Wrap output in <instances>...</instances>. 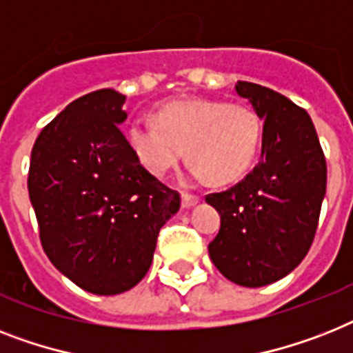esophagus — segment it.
I'll use <instances>...</instances> for the list:
<instances>
[{
	"mask_svg": "<svg viewBox=\"0 0 353 353\" xmlns=\"http://www.w3.org/2000/svg\"><path fill=\"white\" fill-rule=\"evenodd\" d=\"M181 203H183V208H192V206H196L197 203H199V197L192 196V194H186V192H183V194H181Z\"/></svg>",
	"mask_w": 353,
	"mask_h": 353,
	"instance_id": "obj_1",
	"label": "esophagus"
}]
</instances>
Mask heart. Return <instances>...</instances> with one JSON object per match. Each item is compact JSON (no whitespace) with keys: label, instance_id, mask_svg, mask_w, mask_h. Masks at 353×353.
I'll return each mask as SVG.
<instances>
[{"label":"heart","instance_id":"1","mask_svg":"<svg viewBox=\"0 0 353 353\" xmlns=\"http://www.w3.org/2000/svg\"><path fill=\"white\" fill-rule=\"evenodd\" d=\"M263 123L241 103L208 97L174 99L156 110V121L134 119L125 139L143 167L165 176L183 156L190 157L192 176L216 185L241 179L256 161Z\"/></svg>","mask_w":353,"mask_h":353}]
</instances>
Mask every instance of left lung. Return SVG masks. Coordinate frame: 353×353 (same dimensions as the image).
Instances as JSON below:
<instances>
[{
    "label": "left lung",
    "instance_id": "8db88e82",
    "mask_svg": "<svg viewBox=\"0 0 353 353\" xmlns=\"http://www.w3.org/2000/svg\"><path fill=\"white\" fill-rule=\"evenodd\" d=\"M263 119L257 167L206 203L221 216L208 245L212 263L232 283L259 288L288 276L310 250L326 194V161L310 116L288 97L237 81Z\"/></svg>",
    "mask_w": 353,
    "mask_h": 353
}]
</instances>
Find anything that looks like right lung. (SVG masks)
<instances>
[{
  "label": "right lung",
  "mask_w": 353,
  "mask_h": 353,
  "mask_svg": "<svg viewBox=\"0 0 353 353\" xmlns=\"http://www.w3.org/2000/svg\"><path fill=\"white\" fill-rule=\"evenodd\" d=\"M125 99L112 88L79 97L43 128L30 156L43 250L96 296L123 294L147 276L157 234L181 206L128 147Z\"/></svg>",
  "instance_id": "1"
}]
</instances>
